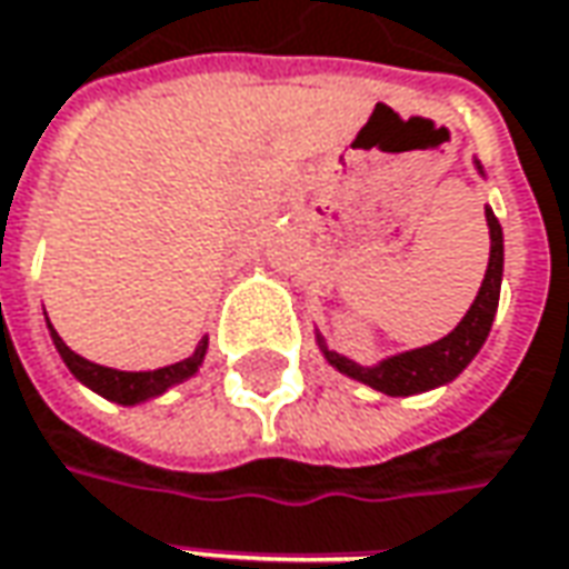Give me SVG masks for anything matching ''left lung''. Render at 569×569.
Here are the masks:
<instances>
[{
  "label": "left lung",
  "mask_w": 569,
  "mask_h": 569,
  "mask_svg": "<svg viewBox=\"0 0 569 569\" xmlns=\"http://www.w3.org/2000/svg\"><path fill=\"white\" fill-rule=\"evenodd\" d=\"M485 217H488V232H491V258H488V270H485L479 296H476L472 308L466 311V318L457 323V330H450L438 343L393 356V359L375 365V368L349 362V359L330 352L323 346L327 362L333 365L337 371L349 375V378L381 390L387 397H412V393L453 381L462 368L476 359V352H479L488 330H491L495 311H498L500 277H503V232H500L498 217L491 210H485Z\"/></svg>",
  "instance_id": "obj_1"
}]
</instances>
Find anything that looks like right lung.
Instances as JSON below:
<instances>
[{"mask_svg": "<svg viewBox=\"0 0 569 569\" xmlns=\"http://www.w3.org/2000/svg\"><path fill=\"white\" fill-rule=\"evenodd\" d=\"M50 333H52V343H56V349H59L62 362L69 365L71 375H74L81 383H88L90 390H97L100 397H107V400L112 402H122V406L150 400V397H160L167 387L191 378V375L198 371V365L204 362V352H207V340H201L198 349H194L188 359H182V362L167 365V368H157V371H116V368L93 365L88 362V359H81L78 352H71L69 346L62 343V337L52 330V323H50Z\"/></svg>", "mask_w": 569, "mask_h": 569, "instance_id": "add662e5", "label": "right lung"}]
</instances>
